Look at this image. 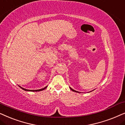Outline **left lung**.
<instances>
[{"instance_id": "obj_1", "label": "left lung", "mask_w": 125, "mask_h": 125, "mask_svg": "<svg viewBox=\"0 0 125 125\" xmlns=\"http://www.w3.org/2000/svg\"><path fill=\"white\" fill-rule=\"evenodd\" d=\"M70 89L71 90H72L73 91H74V92H76V93H79V92H78V91H75V90H73V89H71V87H70Z\"/></svg>"}]
</instances>
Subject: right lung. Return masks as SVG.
Returning a JSON list of instances; mask_svg holds the SVG:
<instances>
[{
	"label": "right lung",
	"instance_id": "add662e5",
	"mask_svg": "<svg viewBox=\"0 0 125 125\" xmlns=\"http://www.w3.org/2000/svg\"><path fill=\"white\" fill-rule=\"evenodd\" d=\"M21 88V89H23V90H24V91H42V90H44V89H46V88H47V86H46V87H44V88H43V89H39V90H27V89H24V88H23V87H21V86H19Z\"/></svg>",
	"mask_w": 125,
	"mask_h": 125
}]
</instances>
